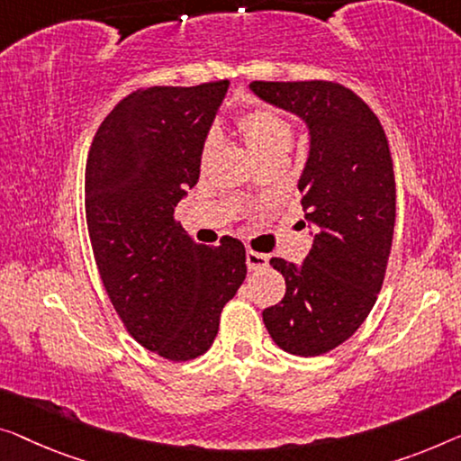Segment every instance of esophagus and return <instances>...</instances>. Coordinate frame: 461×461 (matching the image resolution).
<instances>
[{
    "mask_svg": "<svg viewBox=\"0 0 461 461\" xmlns=\"http://www.w3.org/2000/svg\"><path fill=\"white\" fill-rule=\"evenodd\" d=\"M267 265H269V257H267V254L246 250V267H249L250 271L263 269V267H267Z\"/></svg>",
    "mask_w": 461,
    "mask_h": 461,
    "instance_id": "34e87169",
    "label": "esophagus"
}]
</instances>
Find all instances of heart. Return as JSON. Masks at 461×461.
<instances>
[{"label": "heart", "instance_id": "obj_1", "mask_svg": "<svg viewBox=\"0 0 461 461\" xmlns=\"http://www.w3.org/2000/svg\"><path fill=\"white\" fill-rule=\"evenodd\" d=\"M238 132L258 163L269 159H287V155L294 149V140H296V128H294L290 118L269 107H254L250 112L240 115ZM212 144H215V136L211 134L204 140V155H209Z\"/></svg>", "mask_w": 461, "mask_h": 461}]
</instances>
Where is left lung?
Returning <instances> with one entry per match:
<instances>
[{
	"label": "left lung",
	"mask_w": 461,
	"mask_h": 461,
	"mask_svg": "<svg viewBox=\"0 0 461 461\" xmlns=\"http://www.w3.org/2000/svg\"><path fill=\"white\" fill-rule=\"evenodd\" d=\"M250 88L306 122L311 150L298 190L317 228L300 267L271 258L285 296L263 321L281 349L321 356L352 338L381 292L395 228L389 142L373 109L338 82L254 80Z\"/></svg>",
	"instance_id": "1"
}]
</instances>
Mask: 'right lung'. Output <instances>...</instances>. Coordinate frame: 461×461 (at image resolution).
<instances>
[{"mask_svg": "<svg viewBox=\"0 0 461 461\" xmlns=\"http://www.w3.org/2000/svg\"><path fill=\"white\" fill-rule=\"evenodd\" d=\"M230 82L140 88L112 109L86 159L85 207L103 285L128 333L174 362L198 358L246 277V250L192 240L174 219L196 186Z\"/></svg>", "mask_w": 461, "mask_h": 461, "instance_id": "right-lung-1", "label": "right lung"}]
</instances>
